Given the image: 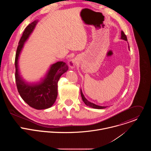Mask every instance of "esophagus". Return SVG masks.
Returning <instances> with one entry per match:
<instances>
[{
  "label": "esophagus",
  "mask_w": 151,
  "mask_h": 151,
  "mask_svg": "<svg viewBox=\"0 0 151 151\" xmlns=\"http://www.w3.org/2000/svg\"><path fill=\"white\" fill-rule=\"evenodd\" d=\"M69 65L70 68H73L76 65V61L75 60H72L71 61L69 62Z\"/></svg>",
  "instance_id": "1"
}]
</instances>
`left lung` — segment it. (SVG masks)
Wrapping results in <instances>:
<instances>
[{
	"instance_id": "1",
	"label": "left lung",
	"mask_w": 151,
	"mask_h": 151,
	"mask_svg": "<svg viewBox=\"0 0 151 151\" xmlns=\"http://www.w3.org/2000/svg\"><path fill=\"white\" fill-rule=\"evenodd\" d=\"M122 39H124L125 40H127V36L125 35V34L124 33V32L123 31L121 32V37ZM128 48H129V45H128ZM81 97H82V99L83 100V101L84 102V103L88 106H90L91 107H93V108H95V109H104V108H106V106H98V105H96L89 101H88L87 99H86V98L84 97L82 91H81Z\"/></svg>"
}]
</instances>
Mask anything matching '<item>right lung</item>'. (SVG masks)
Here are the masks:
<instances>
[{"mask_svg":"<svg viewBox=\"0 0 151 151\" xmlns=\"http://www.w3.org/2000/svg\"><path fill=\"white\" fill-rule=\"evenodd\" d=\"M37 21L29 24L24 29L17 49L15 59V82L18 91L23 100L36 109L49 108L54 103L57 97V83L60 76L69 69L66 63L58 61L51 66L45 79L42 82L29 84L21 79L18 73V59L24 43L33 30Z\"/></svg>","mask_w":151,"mask_h":151,"instance_id":"obj_1","label":"right lung"}]
</instances>
